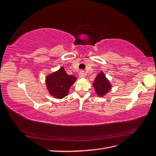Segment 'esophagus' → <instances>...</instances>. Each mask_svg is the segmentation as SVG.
<instances>
[{
  "instance_id": "34e87169",
  "label": "esophagus",
  "mask_w": 156,
  "mask_h": 156,
  "mask_svg": "<svg viewBox=\"0 0 156 156\" xmlns=\"http://www.w3.org/2000/svg\"><path fill=\"white\" fill-rule=\"evenodd\" d=\"M79 77L84 78V77H85V73H84V72H83V71H80L79 73Z\"/></svg>"
}]
</instances>
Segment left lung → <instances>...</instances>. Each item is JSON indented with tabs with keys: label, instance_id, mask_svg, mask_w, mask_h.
<instances>
[{
	"label": "left lung",
	"instance_id": "1",
	"mask_svg": "<svg viewBox=\"0 0 156 156\" xmlns=\"http://www.w3.org/2000/svg\"><path fill=\"white\" fill-rule=\"evenodd\" d=\"M94 88L99 96H104L111 88V84L105 77L104 73L101 72L99 73L93 83Z\"/></svg>",
	"mask_w": 156,
	"mask_h": 156
}]
</instances>
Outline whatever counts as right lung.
<instances>
[{"mask_svg": "<svg viewBox=\"0 0 156 156\" xmlns=\"http://www.w3.org/2000/svg\"><path fill=\"white\" fill-rule=\"evenodd\" d=\"M76 80V77L68 75L64 69L61 68L58 72L46 77V84L51 95L61 99L68 95L70 87Z\"/></svg>", "mask_w": 156, "mask_h": 156, "instance_id": "obj_1", "label": "right lung"}]
</instances>
